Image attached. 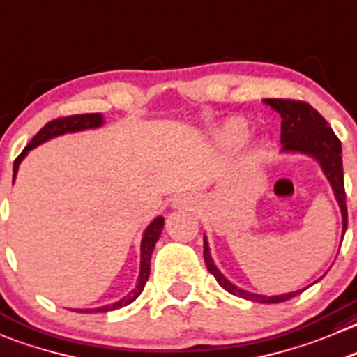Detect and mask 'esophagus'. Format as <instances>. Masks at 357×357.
Here are the masks:
<instances>
[{
  "mask_svg": "<svg viewBox=\"0 0 357 357\" xmlns=\"http://www.w3.org/2000/svg\"><path fill=\"white\" fill-rule=\"evenodd\" d=\"M186 200L185 199H176L174 200V207H179V206H183V204H185Z\"/></svg>",
  "mask_w": 357,
  "mask_h": 357,
  "instance_id": "obj_1",
  "label": "esophagus"
}]
</instances>
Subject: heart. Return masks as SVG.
<instances>
[{
    "label": "heart",
    "mask_w": 357,
    "mask_h": 357,
    "mask_svg": "<svg viewBox=\"0 0 357 357\" xmlns=\"http://www.w3.org/2000/svg\"><path fill=\"white\" fill-rule=\"evenodd\" d=\"M214 141L223 148H237L248 137V126L238 119H230L214 130Z\"/></svg>",
    "instance_id": "b5f03b06"
}]
</instances>
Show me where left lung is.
Listing matches in <instances>:
<instances>
[{
  "mask_svg": "<svg viewBox=\"0 0 357 357\" xmlns=\"http://www.w3.org/2000/svg\"><path fill=\"white\" fill-rule=\"evenodd\" d=\"M271 108L281 115V143L282 151L291 153H303L316 158L323 169L324 176L333 188L335 199L342 211V235L347 230V204H345V188H344V169H342V144L340 139L335 136L333 129L328 126L326 120L309 105L303 101H293V99H265ZM204 259H206L207 271L216 278L218 284L228 293L241 298L251 300L258 303H281L293 296L300 295L303 289L286 293L278 296H263L256 293L244 291L231 284L223 274L216 268L213 258H211L209 244L204 237Z\"/></svg>",
  "mask_w": 357,
  "mask_h": 357,
  "instance_id": "8db88e82",
  "label": "left lung"
}]
</instances>
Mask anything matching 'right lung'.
Masks as SVG:
<instances>
[{"label":"right lung","instance_id":"right-lung-1","mask_svg":"<svg viewBox=\"0 0 357 357\" xmlns=\"http://www.w3.org/2000/svg\"><path fill=\"white\" fill-rule=\"evenodd\" d=\"M105 123L102 120L101 113H86V115H71V116H61V119H55L52 122H48L36 136L33 137L29 144L22 150V153L15 158L13 162V181H15L17 171H19L20 162L24 160L27 153H29L33 148H36L38 144L45 143V141L52 139V137L62 136V134L68 132H78V130H86V129H98ZM162 228H164V218L158 216L148 225V228L144 230L143 234V241H141V268H139V278H137V284L132 291L129 293L127 296H123L122 300L119 302L112 303V305H105V307H98V309H85L79 310L78 312H85V314H92V312H108V310H116L122 309V307L129 305L132 303L137 296L143 293L144 284H146L148 278H150V259H151V252H153L155 244H157L158 237L162 234Z\"/></svg>","mask_w":357,"mask_h":357}]
</instances>
